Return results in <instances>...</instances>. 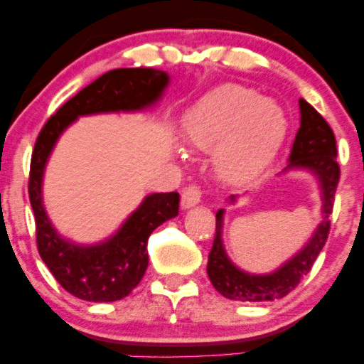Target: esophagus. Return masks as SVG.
I'll return each mask as SVG.
<instances>
[{
    "mask_svg": "<svg viewBox=\"0 0 364 364\" xmlns=\"http://www.w3.org/2000/svg\"><path fill=\"white\" fill-rule=\"evenodd\" d=\"M200 200H202V188L198 185H188L186 188H183V193H181L183 208L195 207L196 203H200Z\"/></svg>",
    "mask_w": 364,
    "mask_h": 364,
    "instance_id": "obj_1",
    "label": "esophagus"
}]
</instances>
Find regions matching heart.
I'll return each instance as SVG.
<instances>
[{"label": "heart", "mask_w": 364, "mask_h": 364, "mask_svg": "<svg viewBox=\"0 0 364 364\" xmlns=\"http://www.w3.org/2000/svg\"><path fill=\"white\" fill-rule=\"evenodd\" d=\"M193 147L217 149V166L229 178H248L272 161L284 136L286 118L277 104L241 85L207 94L186 118Z\"/></svg>", "instance_id": "1"}]
</instances>
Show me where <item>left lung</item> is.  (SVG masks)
I'll use <instances>...</instances> for the list:
<instances>
[{
  "mask_svg": "<svg viewBox=\"0 0 364 364\" xmlns=\"http://www.w3.org/2000/svg\"><path fill=\"white\" fill-rule=\"evenodd\" d=\"M299 111H301V127L292 144L289 164L284 171L308 169L318 178L321 193H323V220L301 252L284 263L281 269L269 275H253L232 265L224 252L223 240H220L224 210L220 208L215 214V237L208 253L207 274L212 286L224 298L250 303L274 301V299L284 298L310 272L327 241L330 232L328 215L332 214L333 196H336L341 178L339 162L336 159V136L323 116L304 99H299ZM235 200L236 196L232 195L231 202Z\"/></svg>",
  "mask_w": 364,
  "mask_h": 364,
  "instance_id": "8db88e82",
  "label": "left lung"
}]
</instances>
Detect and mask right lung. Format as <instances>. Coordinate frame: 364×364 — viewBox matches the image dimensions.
Returning <instances> with one entry per match:
<instances>
[{"instance_id": "1", "label": "right lung", "mask_w": 364, "mask_h": 364, "mask_svg": "<svg viewBox=\"0 0 364 364\" xmlns=\"http://www.w3.org/2000/svg\"><path fill=\"white\" fill-rule=\"evenodd\" d=\"M168 82V73L161 70H111L63 104L37 136L28 174L37 250L54 279L75 298L94 303L118 301L135 289L149 265V236L157 225L178 215L179 195L178 191L149 195L109 240L94 246L75 245L54 231L43 207L41 186L49 154L78 116L144 109L161 97Z\"/></svg>"}]
</instances>
